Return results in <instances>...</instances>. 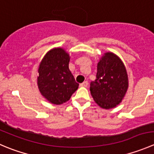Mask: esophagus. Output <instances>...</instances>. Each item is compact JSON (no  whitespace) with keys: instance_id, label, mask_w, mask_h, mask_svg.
<instances>
[{"instance_id":"esophagus-1","label":"esophagus","mask_w":154,"mask_h":154,"mask_svg":"<svg viewBox=\"0 0 154 154\" xmlns=\"http://www.w3.org/2000/svg\"><path fill=\"white\" fill-rule=\"evenodd\" d=\"M88 84H89V83H88V82L87 81H85V82H83V83H80V86H83V87H87Z\"/></svg>"}]
</instances>
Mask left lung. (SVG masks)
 Returning a JSON list of instances; mask_svg holds the SVG:
<instances>
[{
  "label": "left lung",
  "mask_w": 154,
  "mask_h": 154,
  "mask_svg": "<svg viewBox=\"0 0 154 154\" xmlns=\"http://www.w3.org/2000/svg\"><path fill=\"white\" fill-rule=\"evenodd\" d=\"M129 86L126 67L113 53H106L97 65L96 79L90 83L94 101L101 108L110 109L120 104Z\"/></svg>",
  "instance_id": "1"
}]
</instances>
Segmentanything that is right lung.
<instances>
[{
    "label": "right lung",
    "instance_id": "obj_1",
    "mask_svg": "<svg viewBox=\"0 0 154 154\" xmlns=\"http://www.w3.org/2000/svg\"><path fill=\"white\" fill-rule=\"evenodd\" d=\"M70 56L62 48H54L40 63L37 86L41 95L53 104L66 102L78 89L79 84L70 71Z\"/></svg>",
    "mask_w": 154,
    "mask_h": 154
}]
</instances>
